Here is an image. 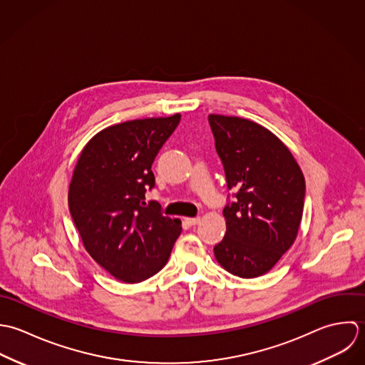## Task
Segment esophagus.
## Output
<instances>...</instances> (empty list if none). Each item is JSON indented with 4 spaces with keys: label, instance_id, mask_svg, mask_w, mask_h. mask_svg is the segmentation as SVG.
<instances>
[{
    "label": "esophagus",
    "instance_id": "obj_1",
    "mask_svg": "<svg viewBox=\"0 0 365 365\" xmlns=\"http://www.w3.org/2000/svg\"><path fill=\"white\" fill-rule=\"evenodd\" d=\"M185 221L189 224V225H196L200 222V217H187L185 219Z\"/></svg>",
    "mask_w": 365,
    "mask_h": 365
}]
</instances>
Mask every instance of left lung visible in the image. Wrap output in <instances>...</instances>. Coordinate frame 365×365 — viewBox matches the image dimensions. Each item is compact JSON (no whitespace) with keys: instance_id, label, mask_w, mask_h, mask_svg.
Returning a JSON list of instances; mask_svg holds the SVG:
<instances>
[{"instance_id":"1","label":"left lung","mask_w":365,"mask_h":365,"mask_svg":"<svg viewBox=\"0 0 365 365\" xmlns=\"http://www.w3.org/2000/svg\"><path fill=\"white\" fill-rule=\"evenodd\" d=\"M216 150L235 199L222 216L225 235L215 257L230 274L257 278L296 240L304 205V178L291 150L265 127L240 117L210 114Z\"/></svg>"}]
</instances>
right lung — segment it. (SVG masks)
<instances>
[{"mask_svg":"<svg viewBox=\"0 0 365 365\" xmlns=\"http://www.w3.org/2000/svg\"><path fill=\"white\" fill-rule=\"evenodd\" d=\"M180 114L111 125L83 148L69 186V210L90 257L115 279L145 281L160 271L182 222L145 205L152 163Z\"/></svg>","mask_w":365,"mask_h":365,"instance_id":"1","label":"right lung"}]
</instances>
